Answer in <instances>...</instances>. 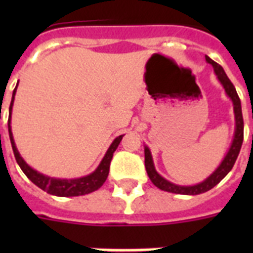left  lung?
I'll list each match as a JSON object with an SVG mask.
<instances>
[{
	"instance_id": "left-lung-1",
	"label": "left lung",
	"mask_w": 253,
	"mask_h": 253,
	"mask_svg": "<svg viewBox=\"0 0 253 253\" xmlns=\"http://www.w3.org/2000/svg\"><path fill=\"white\" fill-rule=\"evenodd\" d=\"M205 59H206V61H208L209 64L212 65L214 72H215L216 75V79L219 80V83L222 84V86H223L224 91H226V94H227L228 98L231 99L232 105H234V114H235V132H234V139H232V143L231 146H230V148H228V152L226 154V156H224V159L219 164V167H218L206 180H204L202 182H200V184L189 185V186H182V185L173 184L170 181L166 180L163 176H160L158 173V170L155 169L154 160H152V155H151L150 148L147 146H144V164H146L147 174L150 177V180L152 181V184H154L155 186H158L159 189L164 190V192L176 193V194H185V196H197V194H201V193L208 192V190L214 188L216 184H219L220 181L227 176V173L231 170L234 164H235L236 159H238V155H239L240 152V148H242L244 134V123L243 115H242V105H240L239 95L236 93L235 86L232 85V83L227 77V75H226V72L223 71V68H222L218 63L211 60L209 56H205Z\"/></svg>"
}]
</instances>
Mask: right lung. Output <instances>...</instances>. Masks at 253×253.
Listing matches in <instances>:
<instances>
[{
    "mask_svg": "<svg viewBox=\"0 0 253 253\" xmlns=\"http://www.w3.org/2000/svg\"><path fill=\"white\" fill-rule=\"evenodd\" d=\"M15 91H17V86L13 91V97H11V103L9 107V121H7V127H9V138L11 142V147H13L14 156L17 160L18 166L21 167L27 178L31 182L37 185L38 188H41L42 190H44L48 194L57 197H77V196H85L89 193L94 192L97 189H99L103 185V182L106 181L107 176H109V169H110V163L113 159V154L114 151L118 148L119 143L122 140L123 135H119L118 138H115L113 143L109 147V150L106 151V154L103 156V159L99 163V166L95 168L94 172H91L90 174L84 177H79V178H55V177L45 176L43 173H39L34 168L27 164L21 156V154L18 152L15 142H14L13 132H11V126H10V119H11V110H13L14 98H15Z\"/></svg>",
    "mask_w": 253,
    "mask_h": 253,
    "instance_id": "1",
    "label": "right lung"
}]
</instances>
